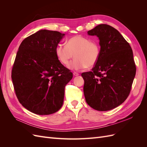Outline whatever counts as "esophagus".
<instances>
[{
  "instance_id": "obj_1",
  "label": "esophagus",
  "mask_w": 147,
  "mask_h": 147,
  "mask_svg": "<svg viewBox=\"0 0 147 147\" xmlns=\"http://www.w3.org/2000/svg\"><path fill=\"white\" fill-rule=\"evenodd\" d=\"M73 74H74V76H78V75H79V74H78V73L75 72H74L73 73Z\"/></svg>"
}]
</instances>
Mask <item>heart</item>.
Masks as SVG:
<instances>
[{
	"mask_svg": "<svg viewBox=\"0 0 147 147\" xmlns=\"http://www.w3.org/2000/svg\"><path fill=\"white\" fill-rule=\"evenodd\" d=\"M56 55L61 64L67 65L74 56L75 59L69 65L73 70H80L95 65L100 55V47L96 41L75 35L68 40L67 45L59 43L56 48Z\"/></svg>",
	"mask_w": 147,
	"mask_h": 147,
	"instance_id": "obj_1",
	"label": "heart"
}]
</instances>
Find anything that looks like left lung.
<instances>
[{"mask_svg":"<svg viewBox=\"0 0 147 147\" xmlns=\"http://www.w3.org/2000/svg\"><path fill=\"white\" fill-rule=\"evenodd\" d=\"M99 38L100 55L91 71L82 74L86 102L98 111L121 105L129 95L136 73L132 48L118 31L99 24L88 32Z\"/></svg>","mask_w":147,"mask_h":147,"instance_id":"obj_1","label":"left lung"}]
</instances>
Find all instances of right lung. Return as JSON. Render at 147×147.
Wrapping results in <instances>:
<instances>
[{"instance_id":"1","label":"right lung","mask_w":147,"mask_h":147,"mask_svg":"<svg viewBox=\"0 0 147 147\" xmlns=\"http://www.w3.org/2000/svg\"><path fill=\"white\" fill-rule=\"evenodd\" d=\"M65 34L40 30L26 37L17 51L11 79L20 104L40 115L57 112L65 86L73 77L57 59L56 48Z\"/></svg>"}]
</instances>
